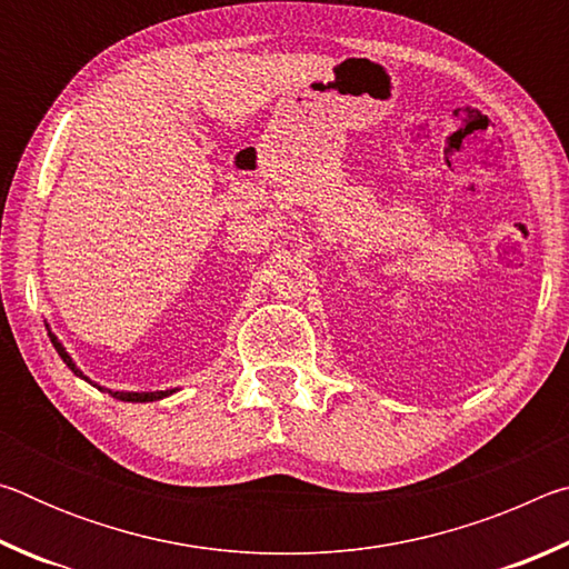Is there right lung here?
<instances>
[{"mask_svg":"<svg viewBox=\"0 0 569 569\" xmlns=\"http://www.w3.org/2000/svg\"><path fill=\"white\" fill-rule=\"evenodd\" d=\"M50 339H52V346L57 349V353L62 356V361H64L67 366H70V369L77 373V377H82L84 381H90V379L84 377V373H82L80 369H77V366L72 363L70 353H67V351L62 349V343L57 341V336H54L52 331H50ZM94 387H98V383H94ZM98 389H100V391H108V393H112V397H114V399H120V401H134V403H138V401H158V399H162V397H170V393L176 391V389H170V391H142V393H138V391H110V389H102V387H98Z\"/></svg>","mask_w":569,"mask_h":569,"instance_id":"add662e5","label":"right lung"}]
</instances>
